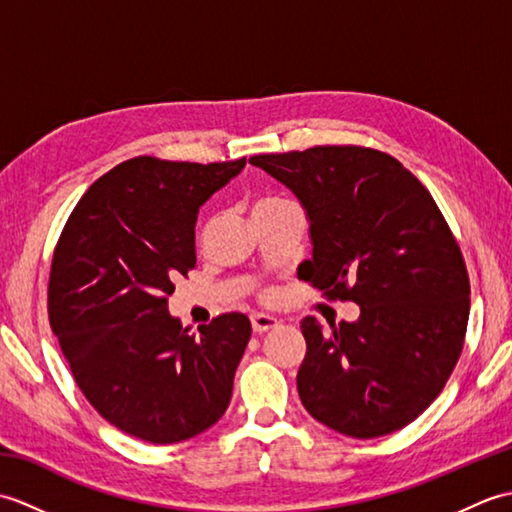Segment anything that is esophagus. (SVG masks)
Segmentation results:
<instances>
[{"label":"esophagus","instance_id":"obj_1","mask_svg":"<svg viewBox=\"0 0 512 512\" xmlns=\"http://www.w3.org/2000/svg\"><path fill=\"white\" fill-rule=\"evenodd\" d=\"M250 323H253L255 334H264L268 330H275L279 325V321L275 317H270V314H253V317H250Z\"/></svg>","mask_w":512,"mask_h":512}]
</instances>
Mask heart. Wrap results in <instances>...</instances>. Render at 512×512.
Returning <instances> with one entry per match:
<instances>
[{
    "instance_id": "b5f03b06",
    "label": "heart",
    "mask_w": 512,
    "mask_h": 512,
    "mask_svg": "<svg viewBox=\"0 0 512 512\" xmlns=\"http://www.w3.org/2000/svg\"><path fill=\"white\" fill-rule=\"evenodd\" d=\"M279 202H286V200H281V198H262L257 202V206L255 209H262V206H270V204H279Z\"/></svg>"
}]
</instances>
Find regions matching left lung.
Listing matches in <instances>:
<instances>
[{
  "mask_svg": "<svg viewBox=\"0 0 512 512\" xmlns=\"http://www.w3.org/2000/svg\"><path fill=\"white\" fill-rule=\"evenodd\" d=\"M310 224L303 281L361 306L358 319L306 317L297 389L314 420L369 440L416 420L458 363L469 323V275L431 193L383 151L312 147L262 154Z\"/></svg>",
  "mask_w": 512,
  "mask_h": 512,
  "instance_id": "left-lung-1",
  "label": "left lung"
}]
</instances>
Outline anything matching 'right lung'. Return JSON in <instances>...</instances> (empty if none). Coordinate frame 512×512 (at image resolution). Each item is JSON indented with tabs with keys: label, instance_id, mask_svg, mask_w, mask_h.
<instances>
[{
	"label": "right lung",
	"instance_id": "1",
	"mask_svg": "<svg viewBox=\"0 0 512 512\" xmlns=\"http://www.w3.org/2000/svg\"><path fill=\"white\" fill-rule=\"evenodd\" d=\"M244 167L246 158L121 162L74 206L54 248L52 332L90 405L129 436L189 440L231 402L248 317L228 312L193 334L167 297L195 268L200 206Z\"/></svg>",
	"mask_w": 512,
	"mask_h": 512
}]
</instances>
